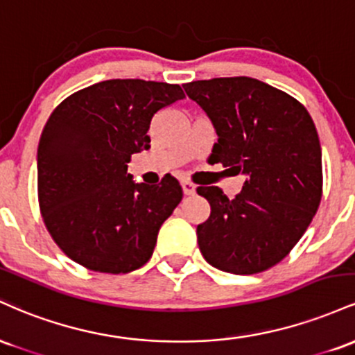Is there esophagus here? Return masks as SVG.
Here are the masks:
<instances>
[{"label": "esophagus", "mask_w": 355, "mask_h": 355, "mask_svg": "<svg viewBox=\"0 0 355 355\" xmlns=\"http://www.w3.org/2000/svg\"><path fill=\"white\" fill-rule=\"evenodd\" d=\"M182 189H183V193H185V195H193L195 193V185L189 180L182 182Z\"/></svg>", "instance_id": "1"}]
</instances>
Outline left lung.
<instances>
[{"instance_id": "obj_1", "label": "left lung", "mask_w": 355, "mask_h": 355, "mask_svg": "<svg viewBox=\"0 0 355 355\" xmlns=\"http://www.w3.org/2000/svg\"><path fill=\"white\" fill-rule=\"evenodd\" d=\"M217 132L209 162L245 175L229 198L218 187H198L210 217L197 227L210 266L250 275L279 263L311 225L322 198V150L302 103L248 76L187 83Z\"/></svg>"}]
</instances>
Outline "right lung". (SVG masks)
Returning a JSON list of instances; mask_svg holds the SVG:
<instances>
[{"instance_id":"right-lung-1","label":"right lung","mask_w":355,"mask_h":355,"mask_svg":"<svg viewBox=\"0 0 355 355\" xmlns=\"http://www.w3.org/2000/svg\"><path fill=\"white\" fill-rule=\"evenodd\" d=\"M182 98L180 85L107 80L53 110L38 145V202L53 240L76 263L128 274L150 260L183 191L170 175L150 187L126 170L150 148L155 113Z\"/></svg>"}]
</instances>
